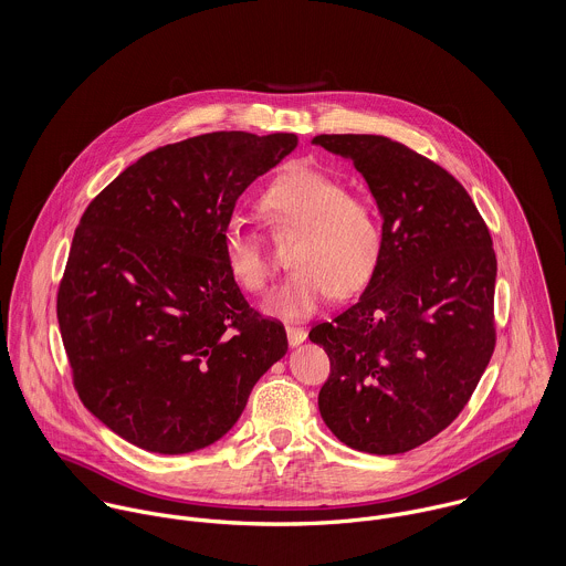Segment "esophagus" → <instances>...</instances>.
<instances>
[{"mask_svg": "<svg viewBox=\"0 0 566 566\" xmlns=\"http://www.w3.org/2000/svg\"><path fill=\"white\" fill-rule=\"evenodd\" d=\"M285 333H287V342L290 346H298L301 342L307 339V331L303 326H294V324H287L285 326Z\"/></svg>", "mask_w": 566, "mask_h": 566, "instance_id": "obj_1", "label": "esophagus"}]
</instances>
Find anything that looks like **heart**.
Listing matches in <instances>:
<instances>
[{"mask_svg": "<svg viewBox=\"0 0 566 566\" xmlns=\"http://www.w3.org/2000/svg\"><path fill=\"white\" fill-rule=\"evenodd\" d=\"M259 213L272 233H296L290 248L294 270L268 298L265 312L305 318L335 294L361 292L384 252V224L368 196L310 163H292L261 191ZM224 259L231 276L250 294H263L272 261L261 235L242 222L224 229Z\"/></svg>", "mask_w": 566, "mask_h": 566, "instance_id": "1", "label": "heart"}]
</instances>
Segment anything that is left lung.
I'll return each mask as SVG.
<instances>
[{"label": "left lung", "instance_id": "8db88e82", "mask_svg": "<svg viewBox=\"0 0 566 566\" xmlns=\"http://www.w3.org/2000/svg\"><path fill=\"white\" fill-rule=\"evenodd\" d=\"M350 159L384 216V252L355 305L314 324L331 373L326 427L350 449L397 455L447 429L492 357L496 256L469 191L381 135H318Z\"/></svg>", "mask_w": 566, "mask_h": 566}]
</instances>
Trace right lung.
Returning a JSON list of instances; mask_svg holds the SVG:
<instances>
[{
    "label": "right lung",
    "mask_w": 566,
    "mask_h": 566,
    "mask_svg": "<svg viewBox=\"0 0 566 566\" xmlns=\"http://www.w3.org/2000/svg\"><path fill=\"white\" fill-rule=\"evenodd\" d=\"M298 146L292 133L222 130L144 155L82 213L56 316L84 407L139 449L220 440L287 353L224 259L245 187Z\"/></svg>",
    "instance_id": "add662e5"
}]
</instances>
